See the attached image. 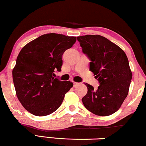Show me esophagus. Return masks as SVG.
Segmentation results:
<instances>
[{
	"label": "esophagus",
	"mask_w": 146,
	"mask_h": 146,
	"mask_svg": "<svg viewBox=\"0 0 146 146\" xmlns=\"http://www.w3.org/2000/svg\"><path fill=\"white\" fill-rule=\"evenodd\" d=\"M78 84H79V83L76 82H73V86H74V87H76V86L78 85Z\"/></svg>",
	"instance_id": "34e87169"
}]
</instances>
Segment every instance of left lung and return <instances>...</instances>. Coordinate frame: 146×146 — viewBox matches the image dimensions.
Returning <instances> with one entry per match:
<instances>
[{
  "mask_svg": "<svg viewBox=\"0 0 146 146\" xmlns=\"http://www.w3.org/2000/svg\"><path fill=\"white\" fill-rule=\"evenodd\" d=\"M76 38L100 84L94 90L85 84L88 93L82 99L84 106L95 115H112L119 110L129 91L132 73L127 56L120 47L102 36L88 35Z\"/></svg>",
  "mask_w": 146,
  "mask_h": 146,
  "instance_id": "1",
  "label": "left lung"
}]
</instances>
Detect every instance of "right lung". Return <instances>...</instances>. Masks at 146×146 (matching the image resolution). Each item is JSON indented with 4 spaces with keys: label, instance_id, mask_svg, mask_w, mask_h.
I'll return each instance as SVG.
<instances>
[{
    "label": "right lung",
    "instance_id": "1",
    "mask_svg": "<svg viewBox=\"0 0 146 146\" xmlns=\"http://www.w3.org/2000/svg\"><path fill=\"white\" fill-rule=\"evenodd\" d=\"M76 40L75 36L44 34L20 51L12 72L13 83L20 102L31 114L44 117L55 112L73 87L70 81L54 77V72L61 71L63 53Z\"/></svg>",
    "mask_w": 146,
    "mask_h": 146
}]
</instances>
